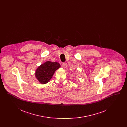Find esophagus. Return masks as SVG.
Returning a JSON list of instances; mask_svg holds the SVG:
<instances>
[{
	"label": "esophagus",
	"instance_id": "34e87169",
	"mask_svg": "<svg viewBox=\"0 0 127 127\" xmlns=\"http://www.w3.org/2000/svg\"><path fill=\"white\" fill-rule=\"evenodd\" d=\"M62 66L63 68H66V66H67V65H66V62H63V63H62Z\"/></svg>",
	"mask_w": 127,
	"mask_h": 127
}]
</instances>
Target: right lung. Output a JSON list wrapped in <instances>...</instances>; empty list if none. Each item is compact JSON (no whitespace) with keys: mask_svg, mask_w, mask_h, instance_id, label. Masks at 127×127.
I'll list each match as a JSON object with an SVG mask.
<instances>
[{"mask_svg":"<svg viewBox=\"0 0 127 127\" xmlns=\"http://www.w3.org/2000/svg\"><path fill=\"white\" fill-rule=\"evenodd\" d=\"M60 67V64L57 62L46 61L37 68L35 73L36 79L42 84L48 83Z\"/></svg>","mask_w":127,"mask_h":127,"instance_id":"1","label":"right lung"}]
</instances>
